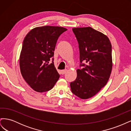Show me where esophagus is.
<instances>
[{
    "label": "esophagus",
    "mask_w": 131,
    "mask_h": 131,
    "mask_svg": "<svg viewBox=\"0 0 131 131\" xmlns=\"http://www.w3.org/2000/svg\"><path fill=\"white\" fill-rule=\"evenodd\" d=\"M67 72V69L62 70H61V73H62V74H64L65 73H66Z\"/></svg>",
    "instance_id": "obj_1"
}]
</instances>
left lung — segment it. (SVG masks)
I'll return each mask as SVG.
<instances>
[{
  "mask_svg": "<svg viewBox=\"0 0 131 131\" xmlns=\"http://www.w3.org/2000/svg\"><path fill=\"white\" fill-rule=\"evenodd\" d=\"M72 30L79 43L80 67L84 68L77 69V77L70 86L73 93L85 100L96 94L109 80L113 67L112 44L108 37L90 27Z\"/></svg>",
  "mask_w": 131,
  "mask_h": 131,
  "instance_id": "1",
  "label": "left lung"
}]
</instances>
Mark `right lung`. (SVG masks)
Returning a JSON list of instances; mask_svg holds the SVG:
<instances>
[{"instance_id":"add662e5","label":"right lung","mask_w":131,"mask_h":131,"mask_svg":"<svg viewBox=\"0 0 131 131\" xmlns=\"http://www.w3.org/2000/svg\"><path fill=\"white\" fill-rule=\"evenodd\" d=\"M67 29L46 26L31 29L23 40L19 56V67L23 79L38 92L52 89L59 78L53 63L58 38ZM53 58L52 63L49 61Z\"/></svg>"}]
</instances>
